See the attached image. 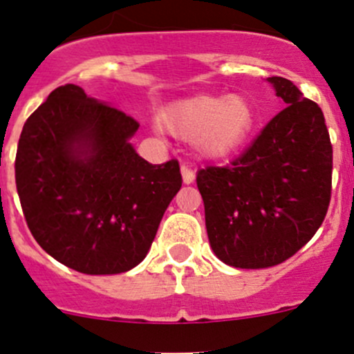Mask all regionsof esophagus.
<instances>
[{
  "label": "esophagus",
  "mask_w": 354,
  "mask_h": 354,
  "mask_svg": "<svg viewBox=\"0 0 354 354\" xmlns=\"http://www.w3.org/2000/svg\"><path fill=\"white\" fill-rule=\"evenodd\" d=\"M181 176H183L185 183L189 185L195 181V171H193L188 165H181Z\"/></svg>",
  "instance_id": "1"
}]
</instances>
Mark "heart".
Wrapping results in <instances>:
<instances>
[{
    "mask_svg": "<svg viewBox=\"0 0 354 354\" xmlns=\"http://www.w3.org/2000/svg\"><path fill=\"white\" fill-rule=\"evenodd\" d=\"M258 113L244 96H195L165 113L166 127L181 139H198L202 152L224 158L251 136Z\"/></svg>",
    "mask_w": 354,
    "mask_h": 354,
    "instance_id": "obj_1",
    "label": "heart"
}]
</instances>
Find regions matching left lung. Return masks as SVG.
<instances>
[{
    "label": "left lung",
    "mask_w": 354,
    "mask_h": 354,
    "mask_svg": "<svg viewBox=\"0 0 354 354\" xmlns=\"http://www.w3.org/2000/svg\"><path fill=\"white\" fill-rule=\"evenodd\" d=\"M285 109L229 166L196 173L208 241L225 265L270 268L292 258L324 222L333 144L321 106L285 77H268Z\"/></svg>",
    "instance_id": "left-lung-1"
}]
</instances>
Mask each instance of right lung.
I'll list each match as a JSON object with an SVG mask.
<instances>
[{
    "label": "right lung",
    "mask_w": 354,
    "mask_h": 354,
    "mask_svg": "<svg viewBox=\"0 0 354 354\" xmlns=\"http://www.w3.org/2000/svg\"><path fill=\"white\" fill-rule=\"evenodd\" d=\"M139 122L55 88L25 122L15 181L40 248L86 274H115L146 258L167 205L181 188L176 159L151 165L133 151Z\"/></svg>",
    "instance_id": "1"
}]
</instances>
